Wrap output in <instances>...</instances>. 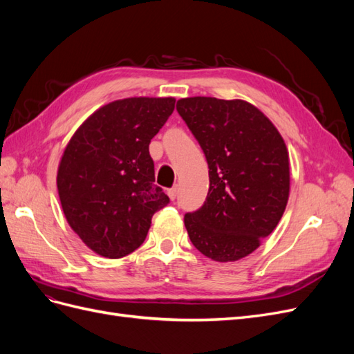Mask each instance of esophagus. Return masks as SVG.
Instances as JSON below:
<instances>
[{
    "label": "esophagus",
    "instance_id": "esophagus-1",
    "mask_svg": "<svg viewBox=\"0 0 354 354\" xmlns=\"http://www.w3.org/2000/svg\"><path fill=\"white\" fill-rule=\"evenodd\" d=\"M168 196H169V199H171V201H174V199H176V196H177V187H171V189H168Z\"/></svg>",
    "mask_w": 354,
    "mask_h": 354
}]
</instances>
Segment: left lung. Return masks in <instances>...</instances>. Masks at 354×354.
<instances>
[{
  "label": "left lung",
  "instance_id": "8db88e82",
  "mask_svg": "<svg viewBox=\"0 0 354 354\" xmlns=\"http://www.w3.org/2000/svg\"><path fill=\"white\" fill-rule=\"evenodd\" d=\"M177 111L209 168L205 203L185 216L189 238L214 261H238L259 248L283 216L286 145L269 118L241 99L186 97Z\"/></svg>",
  "mask_w": 354,
  "mask_h": 354
}]
</instances>
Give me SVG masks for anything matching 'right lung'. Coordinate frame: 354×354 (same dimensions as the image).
Here are the masks:
<instances>
[{"label":"right lung","mask_w":354,"mask_h":354,"mask_svg":"<svg viewBox=\"0 0 354 354\" xmlns=\"http://www.w3.org/2000/svg\"><path fill=\"white\" fill-rule=\"evenodd\" d=\"M174 97H128L102 106L73 133L57 168L71 229L91 251L121 259L140 246L169 198L155 186L149 143L174 111Z\"/></svg>","instance_id":"add662e5"}]
</instances>
